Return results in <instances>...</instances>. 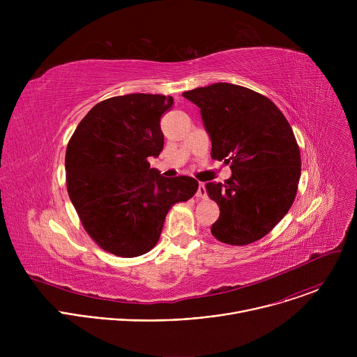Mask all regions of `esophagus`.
Instances as JSON below:
<instances>
[{
    "label": "esophagus",
    "instance_id": "34e87169",
    "mask_svg": "<svg viewBox=\"0 0 357 357\" xmlns=\"http://www.w3.org/2000/svg\"><path fill=\"white\" fill-rule=\"evenodd\" d=\"M196 197L197 199H205L206 197V188H205V185H203L202 182L199 183V188H197V192H196Z\"/></svg>",
    "mask_w": 357,
    "mask_h": 357
}]
</instances>
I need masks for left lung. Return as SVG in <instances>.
<instances>
[{"instance_id":"left-lung-1","label":"left lung","mask_w":357,"mask_h":357,"mask_svg":"<svg viewBox=\"0 0 357 357\" xmlns=\"http://www.w3.org/2000/svg\"><path fill=\"white\" fill-rule=\"evenodd\" d=\"M182 96L200 109L212 158L231 169L225 183L205 186L220 209L212 234L231 245L260 240L296 195L301 154L289 123L268 97L243 86L215 83Z\"/></svg>"}]
</instances>
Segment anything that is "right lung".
Here are the masks:
<instances>
[{"label": "right lung", "mask_w": 357, "mask_h": 357, "mask_svg": "<svg viewBox=\"0 0 357 357\" xmlns=\"http://www.w3.org/2000/svg\"><path fill=\"white\" fill-rule=\"evenodd\" d=\"M171 96L134 93L97 103L66 148V185L89 236L131 259L154 248L169 209L197 190L190 176L165 178L148 158L164 148L161 117Z\"/></svg>", "instance_id": "right-lung-1"}]
</instances>
